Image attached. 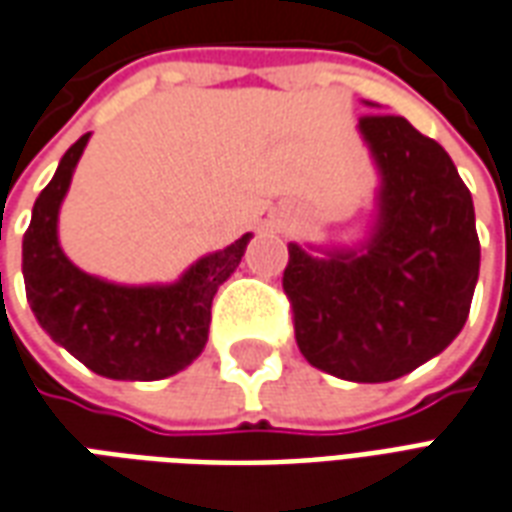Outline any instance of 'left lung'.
<instances>
[{
	"instance_id": "8db88e82",
	"label": "left lung",
	"mask_w": 512,
	"mask_h": 512,
	"mask_svg": "<svg viewBox=\"0 0 512 512\" xmlns=\"http://www.w3.org/2000/svg\"><path fill=\"white\" fill-rule=\"evenodd\" d=\"M382 170L380 219L358 252L287 246L282 287L295 342L317 369L388 382L442 352L464 328L478 282L472 195L448 151L404 116L358 121Z\"/></svg>"
}]
</instances>
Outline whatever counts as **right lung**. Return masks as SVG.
Returning <instances> with one entry per match:
<instances>
[{"mask_svg": "<svg viewBox=\"0 0 512 512\" xmlns=\"http://www.w3.org/2000/svg\"><path fill=\"white\" fill-rule=\"evenodd\" d=\"M86 140L89 132L67 149L34 200L24 233L26 301L51 339L92 372L111 380H162L206 347L211 301L241 263L249 233L198 260L168 287H119L83 274L59 249L56 217Z\"/></svg>", "mask_w": 512, "mask_h": 512, "instance_id": "obj_1", "label": "right lung"}]
</instances>
